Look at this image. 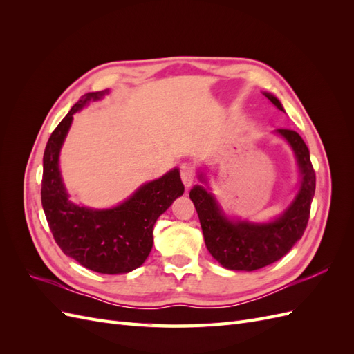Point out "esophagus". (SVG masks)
Listing matches in <instances>:
<instances>
[{
  "label": "esophagus",
  "mask_w": 354,
  "mask_h": 354,
  "mask_svg": "<svg viewBox=\"0 0 354 354\" xmlns=\"http://www.w3.org/2000/svg\"><path fill=\"white\" fill-rule=\"evenodd\" d=\"M180 176H181V180H183L185 187L189 189L195 181V168L192 165L183 164V165H181V169H180Z\"/></svg>",
  "instance_id": "1"
}]
</instances>
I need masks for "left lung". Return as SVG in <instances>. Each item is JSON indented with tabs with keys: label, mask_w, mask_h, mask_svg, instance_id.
Returning <instances> with one entry per match:
<instances>
[{
	"label": "left lung",
	"mask_w": 354,
	"mask_h": 354,
	"mask_svg": "<svg viewBox=\"0 0 354 354\" xmlns=\"http://www.w3.org/2000/svg\"><path fill=\"white\" fill-rule=\"evenodd\" d=\"M264 95L283 112L281 102L274 95L269 93H264ZM276 133L291 145L301 174L298 194L279 218L266 224L230 221L207 189L195 186L189 194L196 208L209 254L229 270L252 272L281 260L291 251L295 242L301 239L307 227L310 205L316 189V174L310 160V152L298 133L286 128H279ZM199 177L205 180L202 174Z\"/></svg>",
	"instance_id": "left-lung-1"
}]
</instances>
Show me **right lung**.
Here are the masks:
<instances>
[{
	"label": "right lung",
	"instance_id": "right-lung-1",
	"mask_svg": "<svg viewBox=\"0 0 354 354\" xmlns=\"http://www.w3.org/2000/svg\"><path fill=\"white\" fill-rule=\"evenodd\" d=\"M108 90L87 93L72 106L51 133L42 158L41 202L60 250L87 269L104 273H128L140 267L153 245V226L174 199L183 195L178 169L149 181L136 194L111 209H91L72 203L63 186L59 153L73 113Z\"/></svg>",
	"mask_w": 354,
	"mask_h": 354
}]
</instances>
